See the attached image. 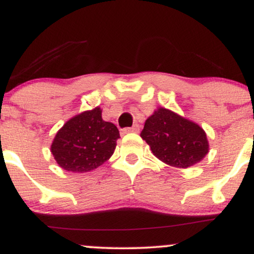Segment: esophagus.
<instances>
[{
  "mask_svg": "<svg viewBox=\"0 0 254 254\" xmlns=\"http://www.w3.org/2000/svg\"><path fill=\"white\" fill-rule=\"evenodd\" d=\"M139 131V125L135 124L132 125L131 127H124L123 129V133H129V132H138Z\"/></svg>",
  "mask_w": 254,
  "mask_h": 254,
  "instance_id": "esophagus-1",
  "label": "esophagus"
}]
</instances>
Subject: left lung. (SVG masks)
Returning a JSON list of instances; mask_svg holds the SVG:
<instances>
[{
  "label": "left lung",
  "mask_w": 254,
  "mask_h": 254,
  "mask_svg": "<svg viewBox=\"0 0 254 254\" xmlns=\"http://www.w3.org/2000/svg\"><path fill=\"white\" fill-rule=\"evenodd\" d=\"M141 137L157 159L173 167H190L209 150L206 135L199 125L162 107L145 121Z\"/></svg>",
  "instance_id": "8db88e82"
}]
</instances>
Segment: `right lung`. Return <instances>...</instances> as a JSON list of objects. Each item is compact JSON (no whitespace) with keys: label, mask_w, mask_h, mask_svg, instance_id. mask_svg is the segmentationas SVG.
Wrapping results in <instances>:
<instances>
[{"label":"right lung","mask_w":254,"mask_h":254,"mask_svg":"<svg viewBox=\"0 0 254 254\" xmlns=\"http://www.w3.org/2000/svg\"><path fill=\"white\" fill-rule=\"evenodd\" d=\"M119 137L117 127L103 121L97 107L66 122L56 133L51 153L63 170L83 173L112 156Z\"/></svg>","instance_id":"right-lung-1"}]
</instances>
